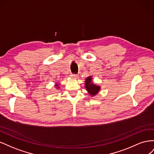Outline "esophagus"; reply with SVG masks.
Segmentation results:
<instances>
[{
    "label": "esophagus",
    "mask_w": 154,
    "mask_h": 154,
    "mask_svg": "<svg viewBox=\"0 0 154 154\" xmlns=\"http://www.w3.org/2000/svg\"><path fill=\"white\" fill-rule=\"evenodd\" d=\"M70 76H71L72 78H78V74H71Z\"/></svg>",
    "instance_id": "34e87169"
}]
</instances>
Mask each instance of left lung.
<instances>
[{
    "label": "left lung",
    "instance_id": "obj_1",
    "mask_svg": "<svg viewBox=\"0 0 154 154\" xmlns=\"http://www.w3.org/2000/svg\"><path fill=\"white\" fill-rule=\"evenodd\" d=\"M85 87L88 93L92 96H96L101 89V87L96 85L92 82V76H89L85 79Z\"/></svg>",
    "mask_w": 154,
    "mask_h": 154
}]
</instances>
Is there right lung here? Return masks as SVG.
Instances as JSON below:
<instances>
[{
	"instance_id": "right-lung-1",
	"label": "right lung",
	"mask_w": 154,
	"mask_h": 154,
	"mask_svg": "<svg viewBox=\"0 0 154 154\" xmlns=\"http://www.w3.org/2000/svg\"><path fill=\"white\" fill-rule=\"evenodd\" d=\"M55 86H56V88H57V89H58V88H60V87H59V85H58V84H55Z\"/></svg>"
}]
</instances>
